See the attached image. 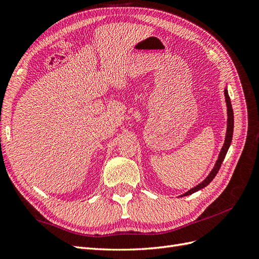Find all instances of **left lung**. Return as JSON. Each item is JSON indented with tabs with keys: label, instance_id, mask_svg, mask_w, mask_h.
I'll use <instances>...</instances> for the list:
<instances>
[{
	"label": "left lung",
	"instance_id": "obj_1",
	"mask_svg": "<svg viewBox=\"0 0 259 259\" xmlns=\"http://www.w3.org/2000/svg\"><path fill=\"white\" fill-rule=\"evenodd\" d=\"M224 96H225V102H227V107H228V128H227V136H225V141H224V144L223 147L221 149V152L220 154H219V157H218V161L214 165V167L212 168V170L210 171V174L207 176V178L205 180L198 184L196 187L191 188L190 190H188L187 193H185L184 195H182V197L184 196H188V195H191L196 193V191L202 189L203 187L208 186V185L211 183V181L213 180V178L215 177V175L218 174L219 169H220L221 167V164L224 160L225 155H227V152L230 148V144L232 142V137H233V128H234V115H233V109H232V104H231V99H230V96H229V93H228V90L225 89L224 90Z\"/></svg>",
	"mask_w": 259,
	"mask_h": 259
}]
</instances>
